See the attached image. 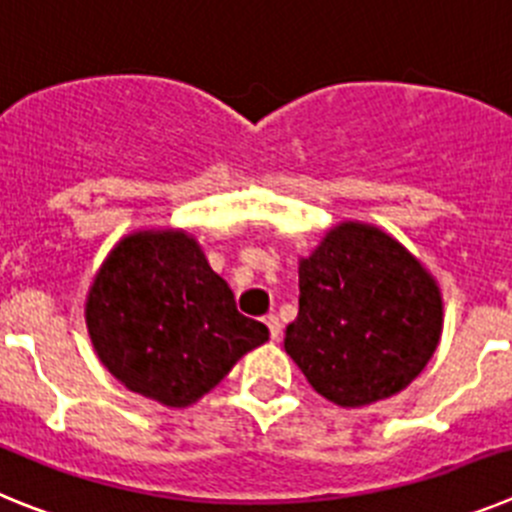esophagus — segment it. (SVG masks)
I'll return each mask as SVG.
<instances>
[{"instance_id":"1","label":"esophagus","mask_w":512,"mask_h":512,"mask_svg":"<svg viewBox=\"0 0 512 512\" xmlns=\"http://www.w3.org/2000/svg\"><path fill=\"white\" fill-rule=\"evenodd\" d=\"M264 323H266V328H269V336H271V341H277V338H279V333H282V323H279V318H277V315H266V318H264Z\"/></svg>"}]
</instances>
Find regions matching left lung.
I'll return each instance as SVG.
<instances>
[{
    "mask_svg": "<svg viewBox=\"0 0 512 512\" xmlns=\"http://www.w3.org/2000/svg\"><path fill=\"white\" fill-rule=\"evenodd\" d=\"M436 279L374 225L341 223L300 261V312L284 351L312 390L361 408L405 390L441 338Z\"/></svg>",
    "mask_w": 512,
    "mask_h": 512,
    "instance_id": "left-lung-1",
    "label": "left lung"
}]
</instances>
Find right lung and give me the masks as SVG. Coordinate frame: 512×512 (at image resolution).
I'll list each match as a JSON object with an SVG mask.
<instances>
[{"label":"right lung","instance_id":"1","mask_svg":"<svg viewBox=\"0 0 512 512\" xmlns=\"http://www.w3.org/2000/svg\"><path fill=\"white\" fill-rule=\"evenodd\" d=\"M87 328L112 377L169 408L200 400L269 341L184 230H143L112 248L89 287Z\"/></svg>","mask_w":512,"mask_h":512}]
</instances>
